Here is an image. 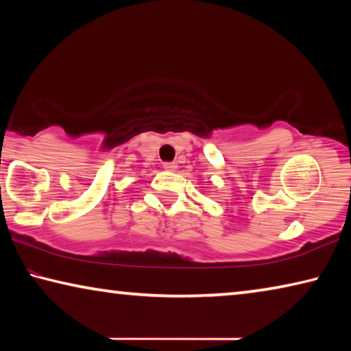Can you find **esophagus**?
Returning a JSON list of instances; mask_svg holds the SVG:
<instances>
[{
	"label": "esophagus",
	"mask_w": 351,
	"mask_h": 351,
	"mask_svg": "<svg viewBox=\"0 0 351 351\" xmlns=\"http://www.w3.org/2000/svg\"><path fill=\"white\" fill-rule=\"evenodd\" d=\"M176 167H178V165H176L175 162H165V164H164V169H165V170H170V171L176 170Z\"/></svg>",
	"instance_id": "esophagus-1"
}]
</instances>
